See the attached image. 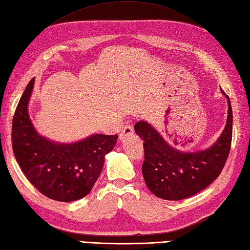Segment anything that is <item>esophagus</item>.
I'll list each match as a JSON object with an SVG mask.
<instances>
[{
  "label": "esophagus",
  "instance_id": "obj_1",
  "mask_svg": "<svg viewBox=\"0 0 250 250\" xmlns=\"http://www.w3.org/2000/svg\"><path fill=\"white\" fill-rule=\"evenodd\" d=\"M134 133V127L132 125H125L124 127H123V131L120 132L119 134V139L123 140L125 139L126 136L128 135H132Z\"/></svg>",
  "mask_w": 250,
  "mask_h": 250
}]
</instances>
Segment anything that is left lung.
Segmentation results:
<instances>
[{"instance_id": "1", "label": "left lung", "mask_w": 250, "mask_h": 250, "mask_svg": "<svg viewBox=\"0 0 250 250\" xmlns=\"http://www.w3.org/2000/svg\"><path fill=\"white\" fill-rule=\"evenodd\" d=\"M228 120L219 139L208 149L186 152L176 149L146 122L135 125V132L144 141L142 174L152 194L166 200H180L197 194L212 184L229 155L232 136V111L229 96Z\"/></svg>"}]
</instances>
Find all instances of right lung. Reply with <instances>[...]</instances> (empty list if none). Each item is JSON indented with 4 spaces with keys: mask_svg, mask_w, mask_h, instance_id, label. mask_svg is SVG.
I'll use <instances>...</instances> for the list:
<instances>
[{
    "mask_svg": "<svg viewBox=\"0 0 250 250\" xmlns=\"http://www.w3.org/2000/svg\"><path fill=\"white\" fill-rule=\"evenodd\" d=\"M34 81L33 78L27 85L13 116L14 157L29 182L44 196L63 203L83 198L99 179L104 156L114 148L118 136L94 134L69 144L40 136L28 113Z\"/></svg>",
    "mask_w": 250,
    "mask_h": 250,
    "instance_id": "1",
    "label": "right lung"
}]
</instances>
